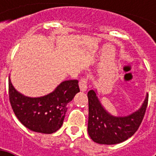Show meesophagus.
<instances>
[{"label": "esophagus", "instance_id": "esophagus-1", "mask_svg": "<svg viewBox=\"0 0 156 156\" xmlns=\"http://www.w3.org/2000/svg\"><path fill=\"white\" fill-rule=\"evenodd\" d=\"M79 86L81 91H86L87 88V77H82L79 81Z\"/></svg>", "mask_w": 156, "mask_h": 156}]
</instances>
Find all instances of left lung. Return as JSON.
Instances as JSON below:
<instances>
[{
  "label": "left lung",
  "instance_id": "obj_1",
  "mask_svg": "<svg viewBox=\"0 0 156 156\" xmlns=\"http://www.w3.org/2000/svg\"><path fill=\"white\" fill-rule=\"evenodd\" d=\"M87 98L88 135L96 143L111 145L128 140L139 129L147 109L148 94L139 110L125 117L110 115L101 107L94 90L88 91Z\"/></svg>",
  "mask_w": 156,
  "mask_h": 156
}]
</instances>
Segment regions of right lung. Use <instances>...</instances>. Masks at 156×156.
Instances as JSON below:
<instances>
[{
	"instance_id": "right-lung-1",
	"label": "right lung",
	"mask_w": 156,
	"mask_h": 156,
	"mask_svg": "<svg viewBox=\"0 0 156 156\" xmlns=\"http://www.w3.org/2000/svg\"><path fill=\"white\" fill-rule=\"evenodd\" d=\"M79 91L78 81L69 80L46 96L29 98L17 92L9 80V101L16 117L28 129L43 134H52L62 127L67 105Z\"/></svg>"
}]
</instances>
